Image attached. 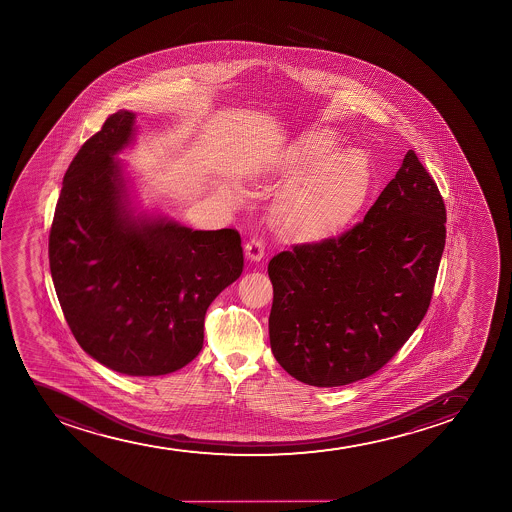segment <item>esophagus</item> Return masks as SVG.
<instances>
[{"instance_id":"1","label":"esophagus","mask_w":512,"mask_h":512,"mask_svg":"<svg viewBox=\"0 0 512 512\" xmlns=\"http://www.w3.org/2000/svg\"><path fill=\"white\" fill-rule=\"evenodd\" d=\"M246 258L249 259L251 263H259L261 259L265 258V246H263V241H261V239L254 237V239L247 242Z\"/></svg>"}]
</instances>
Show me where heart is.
Returning <instances> with one entry per match:
<instances>
[{"instance_id":"heart-1","label":"heart","mask_w":512,"mask_h":512,"mask_svg":"<svg viewBox=\"0 0 512 512\" xmlns=\"http://www.w3.org/2000/svg\"><path fill=\"white\" fill-rule=\"evenodd\" d=\"M340 136L331 128L309 131L295 141V159L319 164L288 215L294 237L319 241L335 234L359 210L371 183V160L359 148L338 150Z\"/></svg>"}]
</instances>
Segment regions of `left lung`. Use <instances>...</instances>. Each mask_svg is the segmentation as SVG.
<instances>
[{
  "mask_svg": "<svg viewBox=\"0 0 512 512\" xmlns=\"http://www.w3.org/2000/svg\"><path fill=\"white\" fill-rule=\"evenodd\" d=\"M444 244L446 206L408 150L364 222L271 259L268 323L278 364L318 388L379 371L422 323Z\"/></svg>",
  "mask_w": 512,
  "mask_h": 512,
  "instance_id": "obj_1",
  "label": "left lung"
}]
</instances>
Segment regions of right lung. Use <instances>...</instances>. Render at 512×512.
Returning a JSON list of instances; mask_svg holds the SVG:
<instances>
[{"label": "right lung", "mask_w": 512, "mask_h": 512, "mask_svg": "<svg viewBox=\"0 0 512 512\" xmlns=\"http://www.w3.org/2000/svg\"><path fill=\"white\" fill-rule=\"evenodd\" d=\"M136 114L114 112L73 159L49 234V266L80 347L111 371L165 376L203 347L206 309L244 268L232 229L193 230L143 208L119 153Z\"/></svg>", "instance_id": "add662e5"}]
</instances>
